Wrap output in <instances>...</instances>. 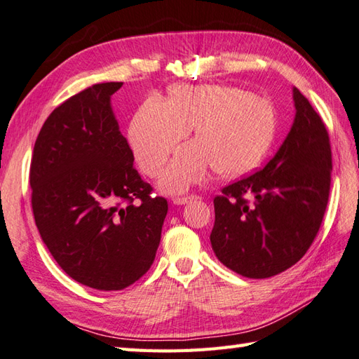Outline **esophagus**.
Wrapping results in <instances>:
<instances>
[{
    "instance_id": "1",
    "label": "esophagus",
    "mask_w": 359,
    "mask_h": 359,
    "mask_svg": "<svg viewBox=\"0 0 359 359\" xmlns=\"http://www.w3.org/2000/svg\"><path fill=\"white\" fill-rule=\"evenodd\" d=\"M195 200H198L196 195H189V196H178V198H175L173 203L178 204V205H182V204H187V203L195 201Z\"/></svg>"
}]
</instances>
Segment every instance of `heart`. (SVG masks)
Returning <instances> with one entry per match:
<instances>
[{"mask_svg": "<svg viewBox=\"0 0 359 359\" xmlns=\"http://www.w3.org/2000/svg\"><path fill=\"white\" fill-rule=\"evenodd\" d=\"M194 126L196 140L178 150L161 180L169 194L186 192L213 169L221 177H240L257 167L272 146L275 110L266 98L233 86H178L169 101L152 95L129 127L140 169L156 178Z\"/></svg>", "mask_w": 359, "mask_h": 359, "instance_id": "b5f03b06", "label": "heart"}]
</instances>
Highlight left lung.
I'll return each mask as SVG.
<instances>
[{
  "label": "left lung",
  "mask_w": 359,
  "mask_h": 359,
  "mask_svg": "<svg viewBox=\"0 0 359 359\" xmlns=\"http://www.w3.org/2000/svg\"><path fill=\"white\" fill-rule=\"evenodd\" d=\"M293 101L292 129L275 156L213 200L212 249L226 267L253 280L281 273L304 257L329 201V133L297 87Z\"/></svg>",
  "instance_id": "8db88e82"
}]
</instances>
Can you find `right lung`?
Here are the masks:
<instances>
[{
  "instance_id": "1",
  "label": "right lung",
  "mask_w": 359,
  "mask_h": 359,
  "mask_svg": "<svg viewBox=\"0 0 359 359\" xmlns=\"http://www.w3.org/2000/svg\"><path fill=\"white\" fill-rule=\"evenodd\" d=\"M101 83L62 102L46 119L30 163L32 210L58 266L97 290H123L152 266L167 201L133 167Z\"/></svg>"
}]
</instances>
